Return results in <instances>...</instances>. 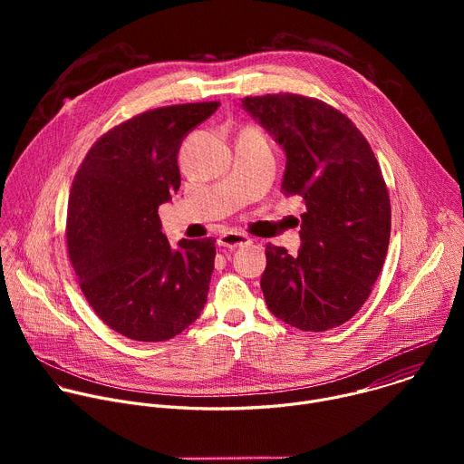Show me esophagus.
<instances>
[{"label": "esophagus", "mask_w": 464, "mask_h": 464, "mask_svg": "<svg viewBox=\"0 0 464 464\" xmlns=\"http://www.w3.org/2000/svg\"><path fill=\"white\" fill-rule=\"evenodd\" d=\"M249 238L242 233H237V231H227L224 233L220 238H218V246L222 247H227V249H235V247H240L244 244H247Z\"/></svg>", "instance_id": "esophagus-1"}]
</instances>
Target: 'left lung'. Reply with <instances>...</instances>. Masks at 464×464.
Segmentation results:
<instances>
[{
	"label": "left lung",
	"instance_id": "1",
	"mask_svg": "<svg viewBox=\"0 0 464 464\" xmlns=\"http://www.w3.org/2000/svg\"><path fill=\"white\" fill-rule=\"evenodd\" d=\"M244 110L286 152L283 192L301 196V247L266 246L260 288L281 321L321 333L349 321L367 301L387 255L389 192L354 122L323 101L270 93Z\"/></svg>",
	"mask_w": 464,
	"mask_h": 464
}]
</instances>
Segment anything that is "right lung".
<instances>
[{"label": "right lung", "mask_w": 464, "mask_h": 464, "mask_svg": "<svg viewBox=\"0 0 464 464\" xmlns=\"http://www.w3.org/2000/svg\"><path fill=\"white\" fill-rule=\"evenodd\" d=\"M220 102L174 104L131 117L101 136L79 167L68 204V251L93 312L136 342H165L208 301L215 238L172 249L158 209L179 188L178 152Z\"/></svg>", "instance_id": "add662e5"}]
</instances>
